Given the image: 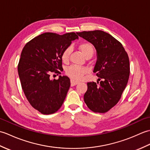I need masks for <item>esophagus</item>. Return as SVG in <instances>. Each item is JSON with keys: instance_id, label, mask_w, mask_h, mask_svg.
<instances>
[{"instance_id": "1", "label": "esophagus", "mask_w": 150, "mask_h": 150, "mask_svg": "<svg viewBox=\"0 0 150 150\" xmlns=\"http://www.w3.org/2000/svg\"><path fill=\"white\" fill-rule=\"evenodd\" d=\"M79 83V82L73 80V79H71V86H73L77 85Z\"/></svg>"}]
</instances>
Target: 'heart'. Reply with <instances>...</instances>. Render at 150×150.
Here are the masks:
<instances>
[{
	"mask_svg": "<svg viewBox=\"0 0 150 150\" xmlns=\"http://www.w3.org/2000/svg\"><path fill=\"white\" fill-rule=\"evenodd\" d=\"M81 53L85 57L88 56H93L94 53V47L91 44L88 42L81 43L79 46ZM72 52V47L71 46H68L64 50L61 55V59L62 62H68L70 54ZM87 69L84 68H82L77 66H71L66 70V74L70 77L75 80H79L81 79L84 73H86Z\"/></svg>",
	"mask_w": 150,
	"mask_h": 150,
	"instance_id": "b5f03b06",
	"label": "heart"
}]
</instances>
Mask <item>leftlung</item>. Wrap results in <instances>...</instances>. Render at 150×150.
<instances>
[{"label":"left lung","instance_id":"8db88e82","mask_svg":"<svg viewBox=\"0 0 150 150\" xmlns=\"http://www.w3.org/2000/svg\"><path fill=\"white\" fill-rule=\"evenodd\" d=\"M94 46L97 62L93 72L97 83L88 82L84 95L87 106L95 113H106L119 101L129 76L128 55L122 44L110 34L101 30L77 33Z\"/></svg>","mask_w":150,"mask_h":150}]
</instances>
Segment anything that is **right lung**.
Instances as JSON below:
<instances>
[{"instance_id":"add662e5","label":"right lung","mask_w":150,"mask_h":150,"mask_svg":"<svg viewBox=\"0 0 150 150\" xmlns=\"http://www.w3.org/2000/svg\"><path fill=\"white\" fill-rule=\"evenodd\" d=\"M78 39L74 32L62 35L44 33L28 42L22 51L18 65L22 88L31 106L41 113H54L65 100L69 77L60 75L55 80L50 75L62 71V53Z\"/></svg>"}]
</instances>
